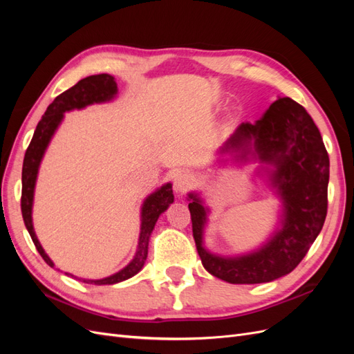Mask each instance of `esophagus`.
Segmentation results:
<instances>
[{
  "mask_svg": "<svg viewBox=\"0 0 354 354\" xmlns=\"http://www.w3.org/2000/svg\"><path fill=\"white\" fill-rule=\"evenodd\" d=\"M194 176L186 173V171H181L174 177V190L177 194H185L192 186H194Z\"/></svg>",
  "mask_w": 354,
  "mask_h": 354,
  "instance_id": "1",
  "label": "esophagus"
}]
</instances>
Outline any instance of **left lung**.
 <instances>
[{
    "label": "left lung",
    "mask_w": 354,
    "mask_h": 354,
    "mask_svg": "<svg viewBox=\"0 0 354 354\" xmlns=\"http://www.w3.org/2000/svg\"><path fill=\"white\" fill-rule=\"evenodd\" d=\"M227 154L230 158H224ZM218 164L260 162L257 176L279 198L277 226L260 248L218 255L203 245L209 208L196 192L189 211L196 250L205 270L229 283H266L291 273L324 227L328 208L329 156L312 116L301 104L279 97L261 118L242 122L218 149Z\"/></svg>",
    "instance_id": "obj_1"
}]
</instances>
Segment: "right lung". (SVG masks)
Listing matches in <instances>:
<instances>
[{"label":"right lung","mask_w":354,"mask_h":354,"mask_svg":"<svg viewBox=\"0 0 354 354\" xmlns=\"http://www.w3.org/2000/svg\"><path fill=\"white\" fill-rule=\"evenodd\" d=\"M116 94L118 85L112 75H91V77L81 80L78 84H75L73 87L57 95L55 102L48 106L46 113L42 115L41 121L37 125V130L29 143V147L26 149L22 168V216L25 226L32 238V242L35 243L38 252L50 267H55V263L51 261L44 248L41 246L34 230V224H32V207H34V194L41 160L44 158V153L53 136H55L59 125L63 121V118H65V112H71L75 109L80 111L94 103L111 102L116 97ZM173 202L174 195L173 185L171 183H165L158 187L155 192H152L142 203L140 234H138V243L133 260L120 272H116L108 277H103V279H82V277H80V281L91 285H115L130 279V277L140 272L147 259L149 239H151L155 224L160 214L167 211L169 203ZM66 274L77 277L71 273Z\"/></svg>","instance_id":"add662e5"}]
</instances>
